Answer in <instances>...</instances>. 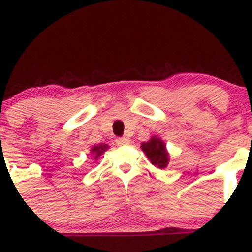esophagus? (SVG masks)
Returning <instances> with one entry per match:
<instances>
[{
	"label": "esophagus",
	"mask_w": 252,
	"mask_h": 252,
	"mask_svg": "<svg viewBox=\"0 0 252 252\" xmlns=\"http://www.w3.org/2000/svg\"><path fill=\"white\" fill-rule=\"evenodd\" d=\"M129 142H130V141L126 137H118L116 140L117 146H126V144H129Z\"/></svg>",
	"instance_id": "esophagus-1"
}]
</instances>
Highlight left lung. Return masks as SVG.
I'll return each mask as SVG.
<instances>
[{
  "mask_svg": "<svg viewBox=\"0 0 252 252\" xmlns=\"http://www.w3.org/2000/svg\"><path fill=\"white\" fill-rule=\"evenodd\" d=\"M141 148H142L143 152L146 153V155L148 156L150 162L154 164V166L161 169L166 168L167 164H168L169 158L166 152L164 143L160 140V138H150V141H148V142L142 143Z\"/></svg>",
  "mask_w": 252,
  "mask_h": 252,
  "instance_id": "left-lung-1",
  "label": "left lung"
}]
</instances>
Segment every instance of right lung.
Segmentation results:
<instances>
[{"label":"right lung","mask_w":252,"mask_h":252,"mask_svg":"<svg viewBox=\"0 0 252 252\" xmlns=\"http://www.w3.org/2000/svg\"><path fill=\"white\" fill-rule=\"evenodd\" d=\"M108 148H109L108 144H103V143L98 144V146H94V148L91 149V153L94 155V158H99L100 154H103V153L105 152Z\"/></svg>","instance_id":"1"}]
</instances>
